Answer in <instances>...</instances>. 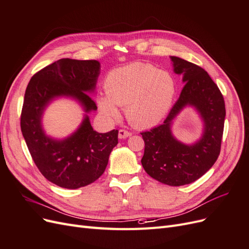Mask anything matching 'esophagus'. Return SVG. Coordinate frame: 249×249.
I'll return each instance as SVG.
<instances>
[{
  "mask_svg": "<svg viewBox=\"0 0 249 249\" xmlns=\"http://www.w3.org/2000/svg\"><path fill=\"white\" fill-rule=\"evenodd\" d=\"M129 136H131V133L127 132L125 130H119L118 131V138L119 139H125Z\"/></svg>",
  "mask_w": 249,
  "mask_h": 249,
  "instance_id": "34e87169",
  "label": "esophagus"
}]
</instances>
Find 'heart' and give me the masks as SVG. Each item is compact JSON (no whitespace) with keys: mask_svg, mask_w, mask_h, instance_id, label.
Returning <instances> with one entry per match:
<instances>
[{"mask_svg":"<svg viewBox=\"0 0 249 249\" xmlns=\"http://www.w3.org/2000/svg\"><path fill=\"white\" fill-rule=\"evenodd\" d=\"M106 95L97 99L100 110L116 118V106L124 107L126 119L136 127H152L168 114L177 92L175 78L147 63H130L111 71L105 80Z\"/></svg>","mask_w":249,"mask_h":249,"instance_id":"1","label":"heart"}]
</instances>
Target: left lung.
Wrapping results in <instances>:
<instances>
[{
    "mask_svg": "<svg viewBox=\"0 0 249 249\" xmlns=\"http://www.w3.org/2000/svg\"><path fill=\"white\" fill-rule=\"evenodd\" d=\"M173 71L185 84L178 100L164 123L141 133L145 143L141 164L149 177L165 185L183 186L201 178L220 154L225 106L219 88L208 72L196 64L170 56ZM190 107L202 120L201 137L187 145L177 140L172 126L179 113Z\"/></svg>",
    "mask_w": 249,
    "mask_h": 249,
    "instance_id": "obj_1",
    "label": "left lung"
}]
</instances>
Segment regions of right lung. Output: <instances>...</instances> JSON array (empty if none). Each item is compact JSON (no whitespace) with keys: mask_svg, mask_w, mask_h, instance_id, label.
Instances as JSON below:
<instances>
[{"mask_svg":"<svg viewBox=\"0 0 249 249\" xmlns=\"http://www.w3.org/2000/svg\"><path fill=\"white\" fill-rule=\"evenodd\" d=\"M101 63L96 60L60 59L30 80L21 110L20 127L29 152L42 176L66 189H78L99 178L109 156L118 143V130L99 133L89 114L97 107L95 93ZM71 98L85 112L77 130L64 139H55L43 129L42 118L54 100Z\"/></svg>","mask_w":249,"mask_h":249,"instance_id":"1","label":"right lung"}]
</instances>
